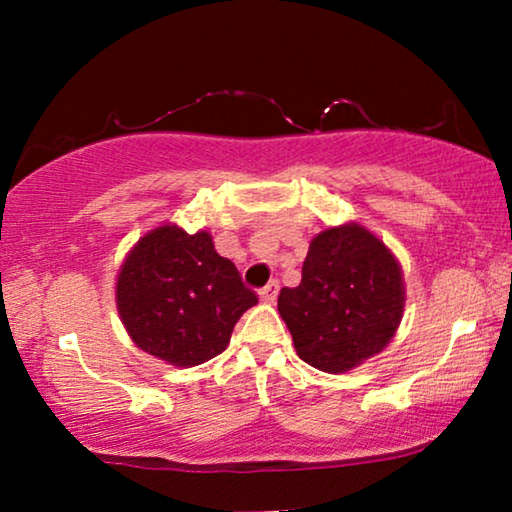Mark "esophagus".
Wrapping results in <instances>:
<instances>
[{
  "label": "esophagus",
  "instance_id": "esophagus-1",
  "mask_svg": "<svg viewBox=\"0 0 512 512\" xmlns=\"http://www.w3.org/2000/svg\"><path fill=\"white\" fill-rule=\"evenodd\" d=\"M277 293H279V282H277V279H272L268 286H263V289L258 291V298H261L263 303H275Z\"/></svg>",
  "mask_w": 512,
  "mask_h": 512
}]
</instances>
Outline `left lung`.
I'll use <instances>...</instances> for the list:
<instances>
[{
	"label": "left lung",
	"instance_id": "left-lung-1",
	"mask_svg": "<svg viewBox=\"0 0 512 512\" xmlns=\"http://www.w3.org/2000/svg\"><path fill=\"white\" fill-rule=\"evenodd\" d=\"M277 310L300 359L347 373L389 345L405 310L398 258L361 223L312 237L298 286L279 291Z\"/></svg>",
	"mask_w": 512,
	"mask_h": 512
}]
</instances>
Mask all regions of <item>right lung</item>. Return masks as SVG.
Masks as SVG:
<instances>
[{
	"label": "right lung",
	"instance_id": "add662e5",
	"mask_svg": "<svg viewBox=\"0 0 512 512\" xmlns=\"http://www.w3.org/2000/svg\"><path fill=\"white\" fill-rule=\"evenodd\" d=\"M258 303L207 230L153 228L128 251L116 307L132 342L177 368L200 366L228 347L237 319Z\"/></svg>",
	"mask_w": 512,
	"mask_h": 512
}]
</instances>
